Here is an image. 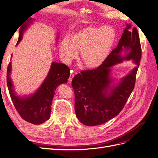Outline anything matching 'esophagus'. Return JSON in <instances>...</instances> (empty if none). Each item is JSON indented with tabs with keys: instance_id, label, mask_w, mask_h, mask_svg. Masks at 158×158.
Masks as SVG:
<instances>
[{
	"instance_id": "esophagus-1",
	"label": "esophagus",
	"mask_w": 158,
	"mask_h": 158,
	"mask_svg": "<svg viewBox=\"0 0 158 158\" xmlns=\"http://www.w3.org/2000/svg\"><path fill=\"white\" fill-rule=\"evenodd\" d=\"M70 72H71V73H70L69 78V81H70V82H71L72 80H73V78H74V73H73V71L71 70Z\"/></svg>"
}]
</instances>
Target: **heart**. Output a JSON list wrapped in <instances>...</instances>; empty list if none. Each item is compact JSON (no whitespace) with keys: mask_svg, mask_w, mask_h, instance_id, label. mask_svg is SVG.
Instances as JSON below:
<instances>
[{"mask_svg":"<svg viewBox=\"0 0 158 158\" xmlns=\"http://www.w3.org/2000/svg\"><path fill=\"white\" fill-rule=\"evenodd\" d=\"M115 40L116 31L111 26H87L62 40L59 50L66 62L75 59L77 51H81L82 64L88 69H95L106 60Z\"/></svg>","mask_w":158,"mask_h":158,"instance_id":"b5f03b06","label":"heart"}]
</instances>
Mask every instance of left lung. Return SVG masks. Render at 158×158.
Wrapping results in <instances>:
<instances>
[{
	"instance_id": "left-lung-1",
	"label": "left lung",
	"mask_w": 158,
	"mask_h": 158,
	"mask_svg": "<svg viewBox=\"0 0 158 158\" xmlns=\"http://www.w3.org/2000/svg\"><path fill=\"white\" fill-rule=\"evenodd\" d=\"M127 24L116 48L103 63L92 70L81 71L72 80L75 94V112L78 120L86 126L102 125L116 117L123 109L135 88L142 49L136 27ZM127 54L122 57V52ZM132 59L137 64L116 87H111V66Z\"/></svg>"
}]
</instances>
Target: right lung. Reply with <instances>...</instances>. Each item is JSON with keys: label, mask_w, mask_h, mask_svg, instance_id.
Segmentation results:
<instances>
[{"label": "right lung", "mask_w": 158, "mask_h": 158, "mask_svg": "<svg viewBox=\"0 0 158 158\" xmlns=\"http://www.w3.org/2000/svg\"><path fill=\"white\" fill-rule=\"evenodd\" d=\"M33 19L30 18L21 27L17 44L22 39L23 33L31 23ZM12 66L9 63L7 69V85L14 107L20 117L27 122L40 125L50 118L51 104L55 91L61 84L66 83L70 76V69L64 64L53 62L45 80L36 92L27 97H19L13 89L10 78Z\"/></svg>", "instance_id": "add662e5"}]
</instances>
